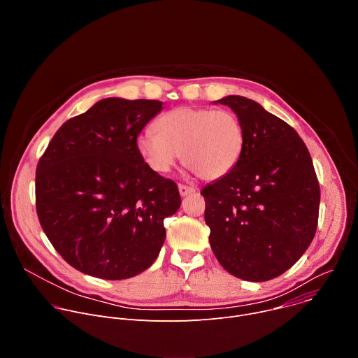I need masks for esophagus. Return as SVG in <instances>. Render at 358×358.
<instances>
[{
    "instance_id": "34e87169",
    "label": "esophagus",
    "mask_w": 358,
    "mask_h": 358,
    "mask_svg": "<svg viewBox=\"0 0 358 358\" xmlns=\"http://www.w3.org/2000/svg\"><path fill=\"white\" fill-rule=\"evenodd\" d=\"M178 191L181 194V196H185V195H189V194L195 192L196 189L194 187H189V185H185V184H180L178 185Z\"/></svg>"
}]
</instances>
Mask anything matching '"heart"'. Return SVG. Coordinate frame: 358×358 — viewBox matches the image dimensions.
Instances as JSON below:
<instances>
[{
  "label": "heart",
  "mask_w": 358,
  "mask_h": 358,
  "mask_svg": "<svg viewBox=\"0 0 358 358\" xmlns=\"http://www.w3.org/2000/svg\"><path fill=\"white\" fill-rule=\"evenodd\" d=\"M156 131L141 133L137 147L145 164L159 174L171 170L182 155L184 164L203 180H218L239 163L245 130L229 109L177 108L162 115Z\"/></svg>",
  "instance_id": "b5f03b06"
}]
</instances>
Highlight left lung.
Masks as SVG:
<instances>
[{"mask_svg":"<svg viewBox=\"0 0 358 358\" xmlns=\"http://www.w3.org/2000/svg\"><path fill=\"white\" fill-rule=\"evenodd\" d=\"M245 147L236 167L202 188L210 243L231 275L265 282L292 268L315 238L320 187L296 130L243 96H227Z\"/></svg>","mask_w":358,"mask_h":358,"instance_id":"8db88e82","label":"left lung"}]
</instances>
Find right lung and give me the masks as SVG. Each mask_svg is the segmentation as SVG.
Wrapping results in <instances>:
<instances>
[{
	"mask_svg": "<svg viewBox=\"0 0 358 358\" xmlns=\"http://www.w3.org/2000/svg\"><path fill=\"white\" fill-rule=\"evenodd\" d=\"M159 100L108 97L65 122L38 162L39 224L75 269L108 280L145 271L181 203L177 184L143 160L137 136Z\"/></svg>",
	"mask_w": 358,
	"mask_h": 358,
	"instance_id": "right-lung-1",
	"label": "right lung"
}]
</instances>
